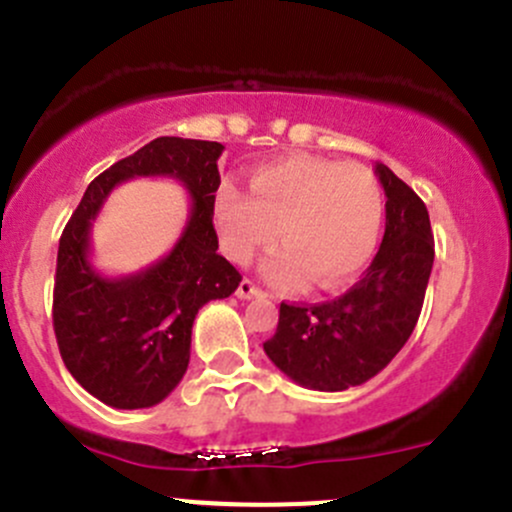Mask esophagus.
Returning a JSON list of instances; mask_svg holds the SVG:
<instances>
[{
    "mask_svg": "<svg viewBox=\"0 0 512 512\" xmlns=\"http://www.w3.org/2000/svg\"><path fill=\"white\" fill-rule=\"evenodd\" d=\"M237 297L240 299H252V297H265V292H262L260 287L255 285L252 280H242L240 287H237Z\"/></svg>",
    "mask_w": 512,
    "mask_h": 512,
    "instance_id": "esophagus-1",
    "label": "esophagus"
}]
</instances>
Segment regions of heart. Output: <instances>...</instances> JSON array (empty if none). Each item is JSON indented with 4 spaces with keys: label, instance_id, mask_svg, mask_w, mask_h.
<instances>
[{
    "label": "heart",
    "instance_id": "b5f03b06",
    "mask_svg": "<svg viewBox=\"0 0 512 512\" xmlns=\"http://www.w3.org/2000/svg\"><path fill=\"white\" fill-rule=\"evenodd\" d=\"M250 193L232 183L215 193V223L232 260L250 262L280 230L287 247L265 267L275 282L312 277L314 287L337 289L364 270L384 218V193L366 165L287 156L257 165Z\"/></svg>",
    "mask_w": 512,
    "mask_h": 512
}]
</instances>
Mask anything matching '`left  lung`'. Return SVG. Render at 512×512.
I'll return each instance as SVG.
<instances>
[{"mask_svg": "<svg viewBox=\"0 0 512 512\" xmlns=\"http://www.w3.org/2000/svg\"><path fill=\"white\" fill-rule=\"evenodd\" d=\"M386 230L364 277L322 304H280L265 354L292 381L314 391H344L379 374L414 332L433 267L428 210L384 163Z\"/></svg>", "mask_w": 512, "mask_h": 512, "instance_id": "obj_1", "label": "left lung"}]
</instances>
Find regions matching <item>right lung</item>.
<instances>
[{"label":"right lung","instance_id":"obj_1","mask_svg":"<svg viewBox=\"0 0 512 512\" xmlns=\"http://www.w3.org/2000/svg\"><path fill=\"white\" fill-rule=\"evenodd\" d=\"M223 143L160 136L91 180L59 240L54 334L76 381L113 409L156 406L183 379L195 314L242 282L218 255L213 227ZM168 174L191 193V218L176 247L156 266L128 278H103L90 267V223L118 182Z\"/></svg>","mask_w":512,"mask_h":512}]
</instances>
